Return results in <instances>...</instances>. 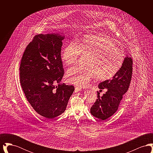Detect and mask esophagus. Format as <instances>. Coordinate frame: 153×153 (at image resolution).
<instances>
[{"label": "esophagus", "instance_id": "1", "mask_svg": "<svg viewBox=\"0 0 153 153\" xmlns=\"http://www.w3.org/2000/svg\"><path fill=\"white\" fill-rule=\"evenodd\" d=\"M82 90V88H81L77 87H76L75 88V91H77V92L81 91Z\"/></svg>", "mask_w": 153, "mask_h": 153}]
</instances>
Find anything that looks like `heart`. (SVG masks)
I'll list each match as a JSON object with an SVG mask.
<instances>
[{"label":"heart","mask_w":153,"mask_h":153,"mask_svg":"<svg viewBox=\"0 0 153 153\" xmlns=\"http://www.w3.org/2000/svg\"><path fill=\"white\" fill-rule=\"evenodd\" d=\"M67 44L61 57L67 65L75 64L80 54L88 56L85 68L73 67L66 72L69 82L80 87H86L96 77L100 81L109 80L122 67L123 58L113 39L107 36L89 34L79 41Z\"/></svg>","instance_id":"1"}]
</instances>
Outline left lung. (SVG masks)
Segmentation results:
<instances>
[{
    "label": "left lung",
    "instance_id": "1",
    "mask_svg": "<svg viewBox=\"0 0 153 153\" xmlns=\"http://www.w3.org/2000/svg\"><path fill=\"white\" fill-rule=\"evenodd\" d=\"M132 64V58L127 56L122 67L113 78L99 84L100 89L107 88V91L102 97L100 93H97V99L91 108V113L94 117L104 120L117 112L123 96L130 86Z\"/></svg>",
    "mask_w": 153,
    "mask_h": 153
}]
</instances>
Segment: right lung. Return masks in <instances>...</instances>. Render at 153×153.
<instances>
[{"label":"right lung","mask_w":153,"mask_h":153,"mask_svg":"<svg viewBox=\"0 0 153 153\" xmlns=\"http://www.w3.org/2000/svg\"><path fill=\"white\" fill-rule=\"evenodd\" d=\"M64 38L55 33L34 36L19 67L20 83L27 101L39 115L49 119L64 112L74 90L73 85L59 83L64 74L61 57Z\"/></svg>","instance_id":"add662e5"}]
</instances>
